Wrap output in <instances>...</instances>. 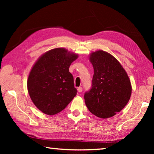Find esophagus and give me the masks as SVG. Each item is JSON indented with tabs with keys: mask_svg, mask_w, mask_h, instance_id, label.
Here are the masks:
<instances>
[{
	"mask_svg": "<svg viewBox=\"0 0 154 154\" xmlns=\"http://www.w3.org/2000/svg\"><path fill=\"white\" fill-rule=\"evenodd\" d=\"M77 91H78V92H79V93H81V92H82V91H83V88L81 87H78L77 88Z\"/></svg>",
	"mask_w": 154,
	"mask_h": 154,
	"instance_id": "34e87169",
	"label": "esophagus"
}]
</instances>
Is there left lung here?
I'll return each mask as SVG.
<instances>
[{
  "label": "left lung",
  "mask_w": 154,
  "mask_h": 154,
  "mask_svg": "<svg viewBox=\"0 0 154 154\" xmlns=\"http://www.w3.org/2000/svg\"><path fill=\"white\" fill-rule=\"evenodd\" d=\"M94 69L91 89L84 94L86 106L94 115L108 119L128 103L132 86L126 71L116 59L103 50L91 53Z\"/></svg>",
  "instance_id": "8db88e82"
}]
</instances>
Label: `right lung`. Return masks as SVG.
Instances as JSON below:
<instances>
[{
	"instance_id": "obj_1",
	"label": "right lung",
	"mask_w": 154,
	"mask_h": 154,
	"mask_svg": "<svg viewBox=\"0 0 154 154\" xmlns=\"http://www.w3.org/2000/svg\"><path fill=\"white\" fill-rule=\"evenodd\" d=\"M77 57L65 48H55L45 52L32 67L27 81L28 93L43 113H59L76 96L77 91L69 68Z\"/></svg>"
}]
</instances>
